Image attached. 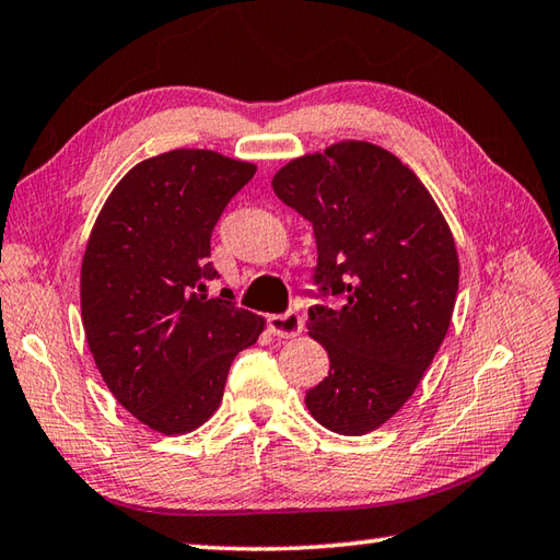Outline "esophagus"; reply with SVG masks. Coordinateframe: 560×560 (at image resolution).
Instances as JSON below:
<instances>
[{"instance_id":"esophagus-1","label":"esophagus","mask_w":560,"mask_h":560,"mask_svg":"<svg viewBox=\"0 0 560 560\" xmlns=\"http://www.w3.org/2000/svg\"><path fill=\"white\" fill-rule=\"evenodd\" d=\"M269 331L273 337L291 339L299 337L303 331V317L299 313H283V315H271L269 317Z\"/></svg>"}]
</instances>
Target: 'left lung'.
Returning a JSON list of instances; mask_svg holds the SVG:
<instances>
[{
  "instance_id": "left-lung-1",
  "label": "left lung",
  "mask_w": 560,
  "mask_h": 560,
  "mask_svg": "<svg viewBox=\"0 0 560 560\" xmlns=\"http://www.w3.org/2000/svg\"><path fill=\"white\" fill-rule=\"evenodd\" d=\"M271 187L313 223L315 281L337 299L307 311L329 375L305 407L331 433L365 435L409 401L447 335L459 289L455 237L409 165L371 141L293 159Z\"/></svg>"
}]
</instances>
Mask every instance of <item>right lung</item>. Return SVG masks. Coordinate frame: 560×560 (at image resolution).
<instances>
[{
    "mask_svg": "<svg viewBox=\"0 0 560 560\" xmlns=\"http://www.w3.org/2000/svg\"><path fill=\"white\" fill-rule=\"evenodd\" d=\"M257 165L209 149L137 163L93 223L81 257V323L113 397L163 435L192 433L223 399L237 351L267 319L207 299L211 231Z\"/></svg>",
    "mask_w": 560,
    "mask_h": 560,
    "instance_id": "obj_1",
    "label": "right lung"
}]
</instances>
